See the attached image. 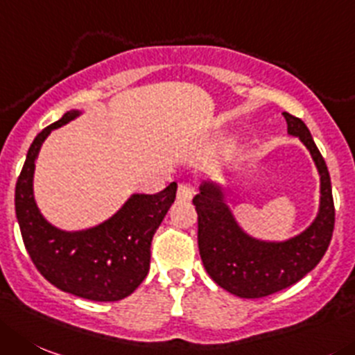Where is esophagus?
Masks as SVG:
<instances>
[{"label": "esophagus", "mask_w": 355, "mask_h": 355, "mask_svg": "<svg viewBox=\"0 0 355 355\" xmlns=\"http://www.w3.org/2000/svg\"><path fill=\"white\" fill-rule=\"evenodd\" d=\"M194 196V187L191 184H187V182H184V184L178 185V191H177V200L178 201H189L193 200Z\"/></svg>", "instance_id": "obj_1"}]
</instances>
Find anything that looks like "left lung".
<instances>
[{"mask_svg": "<svg viewBox=\"0 0 355 355\" xmlns=\"http://www.w3.org/2000/svg\"><path fill=\"white\" fill-rule=\"evenodd\" d=\"M287 132L300 138L319 173V210L312 224L287 240H261L238 223L227 203V187L203 182L193 200L198 211V247L217 286L245 300L264 297L293 286L319 264L334 230V205L326 161L301 119L284 112Z\"/></svg>", "mask_w": 355, "mask_h": 355, "instance_id": "left-lung-1", "label": "left lung"}]
</instances>
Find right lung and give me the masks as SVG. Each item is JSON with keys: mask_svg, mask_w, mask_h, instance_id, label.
Returning <instances> with one entry per match:
<instances>
[{"mask_svg": "<svg viewBox=\"0 0 355 355\" xmlns=\"http://www.w3.org/2000/svg\"><path fill=\"white\" fill-rule=\"evenodd\" d=\"M84 114L73 108L33 140L15 185V215L29 257L52 286L91 301H119L135 293L150 268V243L175 201L177 184L157 194H131L107 220L66 231L43 217L35 200V164L54 129Z\"/></svg>", "mask_w": 355, "mask_h": 355, "instance_id": "obj_1", "label": "right lung"}]
</instances>
